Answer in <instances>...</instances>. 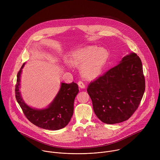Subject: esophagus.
<instances>
[{"label": "esophagus", "instance_id": "esophagus-1", "mask_svg": "<svg viewBox=\"0 0 160 160\" xmlns=\"http://www.w3.org/2000/svg\"><path fill=\"white\" fill-rule=\"evenodd\" d=\"M78 85L79 87H80L81 88H84L85 87V85L84 83L83 82H82V81H79L78 82Z\"/></svg>", "mask_w": 160, "mask_h": 160}]
</instances>
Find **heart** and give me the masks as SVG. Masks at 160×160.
I'll return each mask as SVG.
<instances>
[{"mask_svg": "<svg viewBox=\"0 0 160 160\" xmlns=\"http://www.w3.org/2000/svg\"><path fill=\"white\" fill-rule=\"evenodd\" d=\"M108 58L106 49L91 45L74 51L69 61L72 65H81L80 72L84 78H94L102 73Z\"/></svg>", "mask_w": 160, "mask_h": 160, "instance_id": "b5f03b06", "label": "heart"}]
</instances>
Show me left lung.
<instances>
[{
	"mask_svg": "<svg viewBox=\"0 0 160 160\" xmlns=\"http://www.w3.org/2000/svg\"><path fill=\"white\" fill-rule=\"evenodd\" d=\"M98 118L104 123L128 120L138 109L145 91L140 58L134 52L90 82L87 89Z\"/></svg>",
	"mask_w": 160,
	"mask_h": 160,
	"instance_id": "left-lung-1",
	"label": "left lung"
}]
</instances>
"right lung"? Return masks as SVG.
<instances>
[{
    "mask_svg": "<svg viewBox=\"0 0 160 160\" xmlns=\"http://www.w3.org/2000/svg\"><path fill=\"white\" fill-rule=\"evenodd\" d=\"M22 65L17 75L15 94L17 102L28 120L35 125L43 129L57 130L65 127L70 122L73 114L74 100L79 92L78 86L75 83H61L59 92L49 106L43 109L33 108L22 99L20 92Z\"/></svg>",
    "mask_w": 160,
    "mask_h": 160,
    "instance_id": "right-lung-1",
    "label": "right lung"
}]
</instances>
